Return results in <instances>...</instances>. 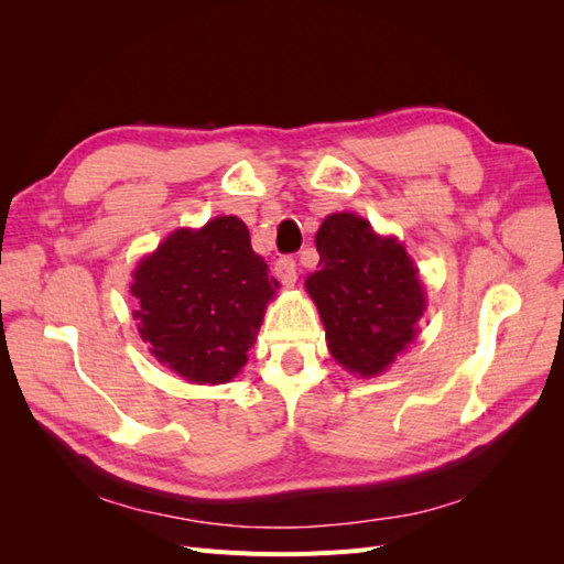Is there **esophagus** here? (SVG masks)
<instances>
[{
	"instance_id": "1",
	"label": "esophagus",
	"mask_w": 564,
	"mask_h": 564,
	"mask_svg": "<svg viewBox=\"0 0 564 564\" xmlns=\"http://www.w3.org/2000/svg\"><path fill=\"white\" fill-rule=\"evenodd\" d=\"M272 270H275V278L282 284L292 286L296 282V261L292 259V256H282V259L275 261V268H272Z\"/></svg>"
}]
</instances>
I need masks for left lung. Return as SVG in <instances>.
Returning <instances> with one entry per match:
<instances>
[{"label":"left lung","mask_w":564,"mask_h":564,"mask_svg":"<svg viewBox=\"0 0 564 564\" xmlns=\"http://www.w3.org/2000/svg\"><path fill=\"white\" fill-rule=\"evenodd\" d=\"M319 270L305 280L334 360L360 377L381 373L419 332L423 286L404 247L365 218L332 214L315 235Z\"/></svg>","instance_id":"obj_1"}]
</instances>
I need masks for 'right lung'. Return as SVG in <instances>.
<instances>
[{
  "label": "right lung",
  "instance_id": "1",
  "mask_svg": "<svg viewBox=\"0 0 564 564\" xmlns=\"http://www.w3.org/2000/svg\"><path fill=\"white\" fill-rule=\"evenodd\" d=\"M240 218L176 230L133 272L139 334L158 360L195 383H226L247 362L278 289Z\"/></svg>",
  "mask_w": 564,
  "mask_h": 564
}]
</instances>
